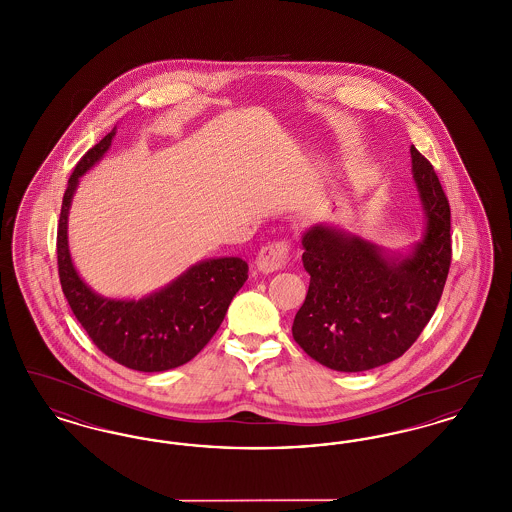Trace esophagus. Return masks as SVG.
<instances>
[{"instance_id": "34e87169", "label": "esophagus", "mask_w": 512, "mask_h": 512, "mask_svg": "<svg viewBox=\"0 0 512 512\" xmlns=\"http://www.w3.org/2000/svg\"><path fill=\"white\" fill-rule=\"evenodd\" d=\"M288 253H290V244L284 242H274V244L263 245L261 251L257 253L255 265L261 272H276L288 263Z\"/></svg>"}]
</instances>
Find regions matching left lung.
Instances as JSON below:
<instances>
[{"label": "left lung", "instance_id": "obj_1", "mask_svg": "<svg viewBox=\"0 0 512 512\" xmlns=\"http://www.w3.org/2000/svg\"><path fill=\"white\" fill-rule=\"evenodd\" d=\"M426 230L409 257L317 224L303 234L311 274L293 340L320 365L363 372L399 359L430 322L451 267V209L432 163L411 147Z\"/></svg>", "mask_w": 512, "mask_h": 512}]
</instances>
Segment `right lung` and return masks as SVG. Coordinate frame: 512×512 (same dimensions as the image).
<instances>
[{"label": "right lung", "mask_w": 512, "mask_h": 512, "mask_svg": "<svg viewBox=\"0 0 512 512\" xmlns=\"http://www.w3.org/2000/svg\"><path fill=\"white\" fill-rule=\"evenodd\" d=\"M113 136L115 128L84 153L69 178L57 228L59 280L74 317L101 353L132 370L163 372L192 361L215 336L230 301L247 280L249 267L240 257L209 259L138 301L107 299L92 292L74 270L67 219L78 178L105 155Z\"/></svg>", "instance_id": "1"}]
</instances>
